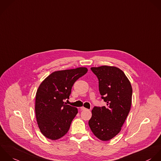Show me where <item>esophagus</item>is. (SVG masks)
I'll return each instance as SVG.
<instances>
[{
    "label": "esophagus",
    "instance_id": "1",
    "mask_svg": "<svg viewBox=\"0 0 161 161\" xmlns=\"http://www.w3.org/2000/svg\"><path fill=\"white\" fill-rule=\"evenodd\" d=\"M80 109H81V110H86V108H85V107H81L80 108Z\"/></svg>",
    "mask_w": 161,
    "mask_h": 161
}]
</instances>
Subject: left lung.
Returning <instances> with one entry per match:
<instances>
[{
    "mask_svg": "<svg viewBox=\"0 0 161 161\" xmlns=\"http://www.w3.org/2000/svg\"><path fill=\"white\" fill-rule=\"evenodd\" d=\"M97 76L99 92L106 106L94 107L88 122L93 134L99 139H112L121 130L130 110L132 88L125 73L114 66L91 68Z\"/></svg>",
    "mask_w": 161,
    "mask_h": 161,
    "instance_id": "obj_1",
    "label": "left lung"
}]
</instances>
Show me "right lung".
<instances>
[{
	"label": "right lung",
	"instance_id": "1",
	"mask_svg": "<svg viewBox=\"0 0 161 161\" xmlns=\"http://www.w3.org/2000/svg\"><path fill=\"white\" fill-rule=\"evenodd\" d=\"M87 71L84 67L54 71L39 85L36 95V117L41 133L47 139H59L69 130L78 109L63 100L69 98L75 82Z\"/></svg>",
	"mask_w": 161,
	"mask_h": 161
}]
</instances>
